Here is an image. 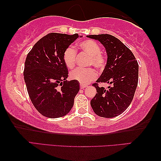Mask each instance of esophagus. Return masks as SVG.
<instances>
[{"label":"esophagus","mask_w":161,"mask_h":161,"mask_svg":"<svg viewBox=\"0 0 161 161\" xmlns=\"http://www.w3.org/2000/svg\"><path fill=\"white\" fill-rule=\"evenodd\" d=\"M80 87L81 89H83V88H85L86 87H87V85H85V84L80 83Z\"/></svg>","instance_id":"34e87169"}]
</instances>
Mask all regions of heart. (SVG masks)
Listing matches in <instances>:
<instances>
[{"label":"heart","mask_w":161,"mask_h":161,"mask_svg":"<svg viewBox=\"0 0 161 161\" xmlns=\"http://www.w3.org/2000/svg\"><path fill=\"white\" fill-rule=\"evenodd\" d=\"M78 48L90 56L88 65H93L99 70L104 69L106 65V58L101 54V46L98 43L92 40H86L78 44ZM76 56L77 52L73 47L68 46L65 48L63 54V59L68 68H73L75 66ZM70 77L72 80L86 84L97 77V72L93 68H76L71 71Z\"/></svg>","instance_id":"heart-1"}]
</instances>
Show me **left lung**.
<instances>
[{"label": "left lung", "instance_id": "1", "mask_svg": "<svg viewBox=\"0 0 161 161\" xmlns=\"http://www.w3.org/2000/svg\"><path fill=\"white\" fill-rule=\"evenodd\" d=\"M103 45L108 60L103 72L93 86L97 93L91 101L94 113L100 117L114 118L127 109L132 102L138 82V63L130 49L109 34L87 36ZM112 86L105 90L98 83Z\"/></svg>", "mask_w": 161, "mask_h": 161}]
</instances>
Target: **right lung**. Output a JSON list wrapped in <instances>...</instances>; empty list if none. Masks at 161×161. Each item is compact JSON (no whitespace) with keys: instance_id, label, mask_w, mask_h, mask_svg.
Wrapping results in <instances>:
<instances>
[{"instance_id":"1","label":"right lung","mask_w":161,"mask_h":161,"mask_svg":"<svg viewBox=\"0 0 161 161\" xmlns=\"http://www.w3.org/2000/svg\"><path fill=\"white\" fill-rule=\"evenodd\" d=\"M80 36L51 33L34 45L25 62L24 80L36 110L50 118L67 115L80 90L77 80L68 81L63 59L65 48Z\"/></svg>"}]
</instances>
